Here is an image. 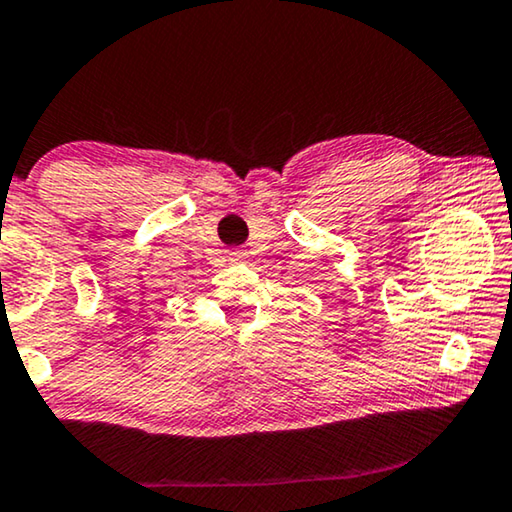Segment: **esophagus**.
I'll use <instances>...</instances> for the list:
<instances>
[{"label":"esophagus","mask_w":512,"mask_h":512,"mask_svg":"<svg viewBox=\"0 0 512 512\" xmlns=\"http://www.w3.org/2000/svg\"><path fill=\"white\" fill-rule=\"evenodd\" d=\"M246 257H248L246 250H236V253H232V259H239V262H241V259H246Z\"/></svg>","instance_id":"esophagus-1"}]
</instances>
